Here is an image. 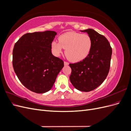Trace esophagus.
<instances>
[{"label": "esophagus", "mask_w": 131, "mask_h": 131, "mask_svg": "<svg viewBox=\"0 0 131 131\" xmlns=\"http://www.w3.org/2000/svg\"><path fill=\"white\" fill-rule=\"evenodd\" d=\"M64 66H68L69 63L68 62L64 61Z\"/></svg>", "instance_id": "obj_1"}]
</instances>
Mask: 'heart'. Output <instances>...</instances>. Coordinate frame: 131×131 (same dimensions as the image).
<instances>
[{
	"mask_svg": "<svg viewBox=\"0 0 131 131\" xmlns=\"http://www.w3.org/2000/svg\"><path fill=\"white\" fill-rule=\"evenodd\" d=\"M59 42L53 41L52 49L55 55H59L63 48L66 49L65 54L70 61H80L85 58L90 53L92 46V40L90 35L69 31L61 35Z\"/></svg>",
	"mask_w": 131,
	"mask_h": 131,
	"instance_id": "b5f03b06",
	"label": "heart"
}]
</instances>
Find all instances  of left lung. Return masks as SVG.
<instances>
[{"instance_id":"1","label":"left lung","mask_w":131,"mask_h":131,"mask_svg":"<svg viewBox=\"0 0 131 131\" xmlns=\"http://www.w3.org/2000/svg\"><path fill=\"white\" fill-rule=\"evenodd\" d=\"M92 39L89 55L82 61L69 64L72 69L70 81L75 88L89 92L101 85L108 75L112 49L107 39L92 29L84 30Z\"/></svg>"}]
</instances>
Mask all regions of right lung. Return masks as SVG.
I'll return each instance as SVG.
<instances>
[{"label": "right lung", "mask_w": 131, "mask_h": 131, "mask_svg": "<svg viewBox=\"0 0 131 131\" xmlns=\"http://www.w3.org/2000/svg\"><path fill=\"white\" fill-rule=\"evenodd\" d=\"M54 31L28 33L15 43L13 65L19 80L27 89L37 93L51 90L64 62L51 52Z\"/></svg>", "instance_id": "obj_1"}]
</instances>
